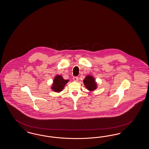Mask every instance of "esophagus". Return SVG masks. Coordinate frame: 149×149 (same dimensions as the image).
I'll list each match as a JSON object with an SVG mask.
<instances>
[{"mask_svg": "<svg viewBox=\"0 0 149 149\" xmlns=\"http://www.w3.org/2000/svg\"><path fill=\"white\" fill-rule=\"evenodd\" d=\"M78 79H79V78H78L77 77H73V80L74 81H78Z\"/></svg>", "mask_w": 149, "mask_h": 149, "instance_id": "esophagus-1", "label": "esophagus"}]
</instances>
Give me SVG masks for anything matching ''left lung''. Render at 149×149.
<instances>
[{
    "mask_svg": "<svg viewBox=\"0 0 149 149\" xmlns=\"http://www.w3.org/2000/svg\"><path fill=\"white\" fill-rule=\"evenodd\" d=\"M83 82L86 88L90 92L95 90L97 88L98 85L95 78L91 75H87L83 80Z\"/></svg>",
    "mask_w": 149,
    "mask_h": 149,
    "instance_id": "1",
    "label": "left lung"
}]
</instances>
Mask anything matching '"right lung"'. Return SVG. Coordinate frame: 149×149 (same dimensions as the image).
Masks as SVG:
<instances>
[{
    "label": "right lung",
    "mask_w": 149,
    "mask_h": 149,
    "mask_svg": "<svg viewBox=\"0 0 149 149\" xmlns=\"http://www.w3.org/2000/svg\"><path fill=\"white\" fill-rule=\"evenodd\" d=\"M69 80H65L61 75H57L54 77L53 83L51 86V89L53 91L59 93L63 91L65 85L68 83Z\"/></svg>",
    "instance_id": "add662e5"
}]
</instances>
